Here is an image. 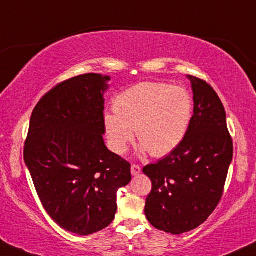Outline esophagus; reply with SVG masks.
I'll list each match as a JSON object with an SVG mask.
<instances>
[{
    "instance_id": "obj_1",
    "label": "esophagus",
    "mask_w": 256,
    "mask_h": 256,
    "mask_svg": "<svg viewBox=\"0 0 256 256\" xmlns=\"http://www.w3.org/2000/svg\"><path fill=\"white\" fill-rule=\"evenodd\" d=\"M140 170H142V168H140V164H136V163H134V164L131 166V173H132V175H138V174L140 173Z\"/></svg>"
}]
</instances>
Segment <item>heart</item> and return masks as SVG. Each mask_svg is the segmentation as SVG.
<instances>
[{
    "instance_id": "1",
    "label": "heart",
    "mask_w": 256,
    "mask_h": 256,
    "mask_svg": "<svg viewBox=\"0 0 256 256\" xmlns=\"http://www.w3.org/2000/svg\"><path fill=\"white\" fill-rule=\"evenodd\" d=\"M114 113L104 116L110 146L124 154L138 140L154 158H163L180 146L193 116V100L186 89L161 82H142L113 100Z\"/></svg>"
}]
</instances>
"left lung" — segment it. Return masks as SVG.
Instances as JSON below:
<instances>
[{
  "label": "left lung",
  "mask_w": 256,
  "mask_h": 256,
  "mask_svg": "<svg viewBox=\"0 0 256 256\" xmlns=\"http://www.w3.org/2000/svg\"><path fill=\"white\" fill-rule=\"evenodd\" d=\"M190 80L194 110L186 136L168 156L143 168L152 184L144 210L148 220L173 235L196 229L214 211L234 152L218 94L204 80Z\"/></svg>",
  "instance_id": "8db88e82"
}]
</instances>
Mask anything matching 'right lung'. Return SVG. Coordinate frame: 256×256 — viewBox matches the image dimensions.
<instances>
[{
    "mask_svg": "<svg viewBox=\"0 0 256 256\" xmlns=\"http://www.w3.org/2000/svg\"><path fill=\"white\" fill-rule=\"evenodd\" d=\"M108 76L84 74L58 83L30 116L24 158L42 206L78 235L108 226L116 190L131 181V164L104 146V92Z\"/></svg>",
    "mask_w": 256,
    "mask_h": 256,
    "instance_id": "1",
    "label": "right lung"
}]
</instances>
